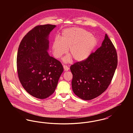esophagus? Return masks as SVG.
I'll return each instance as SVG.
<instances>
[{
	"label": "esophagus",
	"instance_id": "1",
	"mask_svg": "<svg viewBox=\"0 0 133 133\" xmlns=\"http://www.w3.org/2000/svg\"><path fill=\"white\" fill-rule=\"evenodd\" d=\"M63 68L64 70H65V71H68L69 69V67H68L67 65H64Z\"/></svg>",
	"mask_w": 133,
	"mask_h": 133
}]
</instances>
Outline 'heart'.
<instances>
[{
  "mask_svg": "<svg viewBox=\"0 0 133 133\" xmlns=\"http://www.w3.org/2000/svg\"><path fill=\"white\" fill-rule=\"evenodd\" d=\"M97 44V39L90 32L78 27L66 29L62 32L60 39H55L52 44L54 57L59 58L68 48V52L76 61H82L88 57ZM70 55L63 59L64 62L72 61Z\"/></svg>",
  "mask_w": 133,
  "mask_h": 133,
  "instance_id": "b5f03b06",
  "label": "heart"
}]
</instances>
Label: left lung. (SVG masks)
Returning a JSON list of instances; mask_svg holds the SVG:
<instances>
[{
    "instance_id": "1",
    "label": "left lung",
    "mask_w": 133,
    "mask_h": 133,
    "mask_svg": "<svg viewBox=\"0 0 133 133\" xmlns=\"http://www.w3.org/2000/svg\"><path fill=\"white\" fill-rule=\"evenodd\" d=\"M118 64L116 50L107 34L101 46L85 60L70 66L73 92L84 100H90L108 88Z\"/></svg>"
}]
</instances>
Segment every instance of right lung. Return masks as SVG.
Returning a JSON list of instances; mask_svg holds the SVG:
<instances>
[{
  "label": "right lung",
  "instance_id": "1",
  "mask_svg": "<svg viewBox=\"0 0 133 133\" xmlns=\"http://www.w3.org/2000/svg\"><path fill=\"white\" fill-rule=\"evenodd\" d=\"M55 25L36 26L22 39L17 52L19 81L30 95L40 99L52 95L63 71L61 62L50 56L48 36Z\"/></svg>",
  "mask_w": 133,
  "mask_h": 133
}]
</instances>
